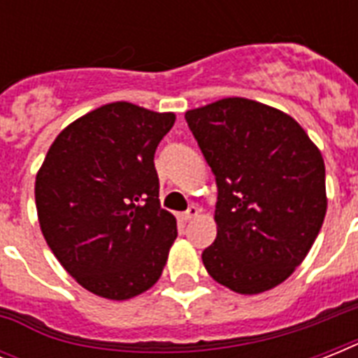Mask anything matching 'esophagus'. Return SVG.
Listing matches in <instances>:
<instances>
[{"instance_id": "obj_1", "label": "esophagus", "mask_w": 358, "mask_h": 358, "mask_svg": "<svg viewBox=\"0 0 358 358\" xmlns=\"http://www.w3.org/2000/svg\"><path fill=\"white\" fill-rule=\"evenodd\" d=\"M196 215H199V208H196L195 204H191V206L187 208V210H185V212L182 213L180 217L184 219V221H191V219H195Z\"/></svg>"}]
</instances>
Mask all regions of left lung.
I'll use <instances>...</instances> for the list:
<instances>
[{
    "label": "left lung",
    "mask_w": 358,
    "mask_h": 358,
    "mask_svg": "<svg viewBox=\"0 0 358 358\" xmlns=\"http://www.w3.org/2000/svg\"><path fill=\"white\" fill-rule=\"evenodd\" d=\"M217 182V238L202 252L213 280L243 295L284 282L325 212L322 152L289 115L247 98L185 113Z\"/></svg>",
    "instance_id": "8db88e82"
}]
</instances>
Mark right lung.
Returning a JSON list of instances; mask_svg holds the SVG:
<instances>
[{
  "label": "right lung",
  "mask_w": 358,
  "mask_h": 358,
  "mask_svg": "<svg viewBox=\"0 0 358 358\" xmlns=\"http://www.w3.org/2000/svg\"><path fill=\"white\" fill-rule=\"evenodd\" d=\"M174 119L128 102L102 106L57 135L36 174L48 247L100 297L129 299L162 277L178 230L159 204L154 154Z\"/></svg>",
  "instance_id": "1"
}]
</instances>
